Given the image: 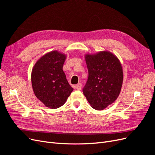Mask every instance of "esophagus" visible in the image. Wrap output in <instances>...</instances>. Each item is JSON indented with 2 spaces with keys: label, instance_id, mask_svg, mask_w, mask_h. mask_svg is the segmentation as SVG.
<instances>
[{
  "label": "esophagus",
  "instance_id": "obj_1",
  "mask_svg": "<svg viewBox=\"0 0 155 155\" xmlns=\"http://www.w3.org/2000/svg\"><path fill=\"white\" fill-rule=\"evenodd\" d=\"M74 88L77 89V90H78V91H80L81 89V83H78L77 85H76V86L74 87Z\"/></svg>",
  "mask_w": 155,
  "mask_h": 155
}]
</instances>
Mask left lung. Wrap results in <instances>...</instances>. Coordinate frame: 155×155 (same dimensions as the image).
<instances>
[{
	"mask_svg": "<svg viewBox=\"0 0 155 155\" xmlns=\"http://www.w3.org/2000/svg\"><path fill=\"white\" fill-rule=\"evenodd\" d=\"M85 59L88 78L83 94L93 109L104 110L120 95L124 80L122 66L118 58L107 50L87 54Z\"/></svg>",
	"mask_w": 155,
	"mask_h": 155,
	"instance_id": "obj_1",
	"label": "left lung"
}]
</instances>
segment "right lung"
Returning <instances> with one entry per match:
<instances>
[{
	"instance_id": "obj_1",
	"label": "right lung",
	"mask_w": 155,
	"mask_h": 155,
	"mask_svg": "<svg viewBox=\"0 0 155 155\" xmlns=\"http://www.w3.org/2000/svg\"><path fill=\"white\" fill-rule=\"evenodd\" d=\"M67 55L53 50L41 57L31 70V81L37 99L50 109L63 105L73 88L63 70Z\"/></svg>"
}]
</instances>
